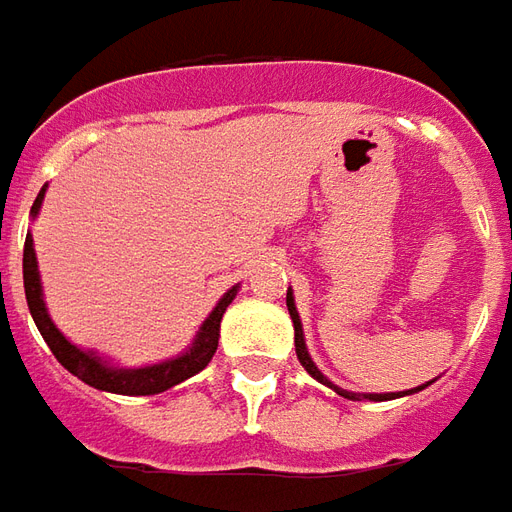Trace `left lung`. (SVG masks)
Masks as SVG:
<instances>
[{
    "label": "left lung",
    "instance_id": "8db88e82",
    "mask_svg": "<svg viewBox=\"0 0 512 512\" xmlns=\"http://www.w3.org/2000/svg\"><path fill=\"white\" fill-rule=\"evenodd\" d=\"M288 312H290V321H293V332H296V356H299V362L301 367L310 373L315 381H321L323 386H329V389H334L337 395H343L348 397V400H395V397H403V395H414V392H419V389H425L428 384H422V386H414V389H408V392H384V395H359V392H348V389H340L337 384H332L329 378L323 376L321 370L315 367V362H312V356L310 351H307V343H304V329H301V318H299V310H296V299H293V290L288 288Z\"/></svg>",
    "mask_w": 512,
    "mask_h": 512
}]
</instances>
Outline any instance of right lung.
I'll use <instances>...</instances> for the list:
<instances>
[{
    "label": "right lung",
    "instance_id": "1",
    "mask_svg": "<svg viewBox=\"0 0 512 512\" xmlns=\"http://www.w3.org/2000/svg\"><path fill=\"white\" fill-rule=\"evenodd\" d=\"M46 197V186L40 189L38 200L32 205L29 216L35 219L40 213ZM24 293H27L29 312H32V321L38 326V332L43 334V340L51 348V354L57 356L68 373L76 378H82L84 384L101 389V392H112V395H158V392H167L180 381L197 376L200 370L208 367V362L216 354V345H219V326H222L224 310L233 304L238 285L224 293L219 304L213 307L211 315L202 321L200 332L194 334L191 345L183 354L156 362V365L145 367H117L109 359L98 356L95 351H84L79 345H73L65 334L54 326L49 310H46V301H43V282H40L38 271V255H35V244H32V235L27 233V244H24Z\"/></svg>",
    "mask_w": 512,
    "mask_h": 512
}]
</instances>
